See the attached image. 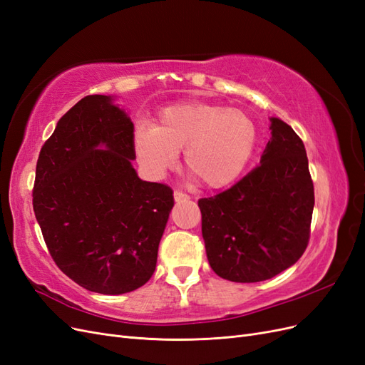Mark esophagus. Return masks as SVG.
<instances>
[{"mask_svg": "<svg viewBox=\"0 0 365 365\" xmlns=\"http://www.w3.org/2000/svg\"><path fill=\"white\" fill-rule=\"evenodd\" d=\"M173 197H175V201L176 202H180V201H185V200H189V195L187 193H184V192H181V190H175L173 192Z\"/></svg>", "mask_w": 365, "mask_h": 365, "instance_id": "1", "label": "esophagus"}]
</instances>
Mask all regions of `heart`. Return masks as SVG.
I'll list each match as a JSON object with an SVG mask.
<instances>
[{"instance_id":"heart-1","label":"heart","mask_w":365,"mask_h":365,"mask_svg":"<svg viewBox=\"0 0 365 365\" xmlns=\"http://www.w3.org/2000/svg\"><path fill=\"white\" fill-rule=\"evenodd\" d=\"M257 143V128L240 109L205 102H184L163 108L155 126L135 129L134 149L152 176L173 169L184 149L185 168L210 189L236 181Z\"/></svg>"}]
</instances>
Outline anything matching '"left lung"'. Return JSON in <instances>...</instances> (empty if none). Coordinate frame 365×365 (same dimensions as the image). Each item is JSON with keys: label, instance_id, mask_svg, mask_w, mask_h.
Here are the masks:
<instances>
[{"label": "left lung", "instance_id": "obj_1", "mask_svg": "<svg viewBox=\"0 0 365 365\" xmlns=\"http://www.w3.org/2000/svg\"><path fill=\"white\" fill-rule=\"evenodd\" d=\"M260 165L230 189L197 201L212 269L225 280L275 277L303 256L311 237L314 182L302 138L271 118Z\"/></svg>", "mask_w": 365, "mask_h": 365}]
</instances>
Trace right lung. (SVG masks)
<instances>
[{"mask_svg":"<svg viewBox=\"0 0 365 365\" xmlns=\"http://www.w3.org/2000/svg\"><path fill=\"white\" fill-rule=\"evenodd\" d=\"M134 158V125L101 94L65 113L39 152L33 210L43 240L58 268L91 292L138 289L157 267L173 190L141 181Z\"/></svg>","mask_w":365,"mask_h":365,"instance_id":"1","label":"right lung"}]
</instances>
